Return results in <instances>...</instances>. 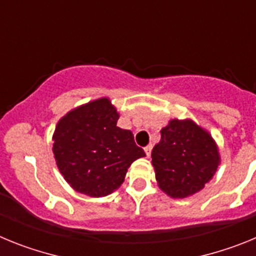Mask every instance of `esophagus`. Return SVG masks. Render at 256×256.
<instances>
[{
	"mask_svg": "<svg viewBox=\"0 0 256 256\" xmlns=\"http://www.w3.org/2000/svg\"><path fill=\"white\" fill-rule=\"evenodd\" d=\"M151 150H152V144H148V146L144 148V152H146V155H148V158H150Z\"/></svg>",
	"mask_w": 256,
	"mask_h": 256,
	"instance_id": "1",
	"label": "esophagus"
}]
</instances>
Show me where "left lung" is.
<instances>
[{"mask_svg":"<svg viewBox=\"0 0 256 256\" xmlns=\"http://www.w3.org/2000/svg\"><path fill=\"white\" fill-rule=\"evenodd\" d=\"M151 158L158 184L166 195L184 198L204 188L220 162L209 132L191 119H173L162 130Z\"/></svg>","mask_w":256,"mask_h":256,"instance_id":"left-lung-1","label":"left lung"}]
</instances>
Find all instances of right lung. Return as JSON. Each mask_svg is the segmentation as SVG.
I'll return each instance as SVG.
<instances>
[{"label":"right lung","instance_id":"add662e5","mask_svg":"<svg viewBox=\"0 0 256 256\" xmlns=\"http://www.w3.org/2000/svg\"><path fill=\"white\" fill-rule=\"evenodd\" d=\"M118 119L116 108L102 97L58 120L52 151L58 170L76 192L108 196L120 187L130 164L146 156L133 133L116 126Z\"/></svg>","mask_w":256,"mask_h":256}]
</instances>
